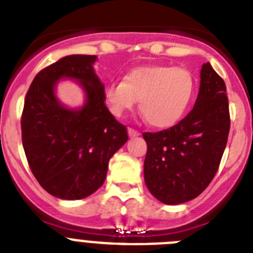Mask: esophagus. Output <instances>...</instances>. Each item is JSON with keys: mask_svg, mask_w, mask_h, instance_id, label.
<instances>
[{"mask_svg": "<svg viewBox=\"0 0 253 253\" xmlns=\"http://www.w3.org/2000/svg\"><path fill=\"white\" fill-rule=\"evenodd\" d=\"M127 131H128V136H129V137H136V136L140 135V132H139V131H137V129L131 128V127H128V129H127Z\"/></svg>", "mask_w": 253, "mask_h": 253, "instance_id": "1", "label": "esophagus"}]
</instances>
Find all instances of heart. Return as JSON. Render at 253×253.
I'll return each mask as SVG.
<instances>
[{"label": "heart", "instance_id": "obj_1", "mask_svg": "<svg viewBox=\"0 0 253 253\" xmlns=\"http://www.w3.org/2000/svg\"><path fill=\"white\" fill-rule=\"evenodd\" d=\"M195 94V78L190 70L172 66H144L124 78L112 81L104 89L105 103L116 117L135 107L149 124L167 128L183 117Z\"/></svg>", "mask_w": 253, "mask_h": 253}]
</instances>
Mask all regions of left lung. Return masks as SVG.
<instances>
[{"instance_id": "8db88e82", "label": "left lung", "mask_w": 253, "mask_h": 253, "mask_svg": "<svg viewBox=\"0 0 253 253\" xmlns=\"http://www.w3.org/2000/svg\"><path fill=\"white\" fill-rule=\"evenodd\" d=\"M192 111L170 128L144 132V178L155 199L177 205L195 199L216 174L230 128L227 87L211 65L201 69Z\"/></svg>"}]
</instances>
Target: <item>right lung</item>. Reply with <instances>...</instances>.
Listing matches in <instances>:
<instances>
[{
	"mask_svg": "<svg viewBox=\"0 0 253 253\" xmlns=\"http://www.w3.org/2000/svg\"><path fill=\"white\" fill-rule=\"evenodd\" d=\"M96 56L72 54L37 74L24 102L21 139L28 164L54 197L80 200L104 182L109 159L128 140L104 104V85L93 69ZM61 77L79 80L87 93L81 110L65 109L54 95Z\"/></svg>",
	"mask_w": 253,
	"mask_h": 253,
	"instance_id": "add662e5",
	"label": "right lung"
}]
</instances>
